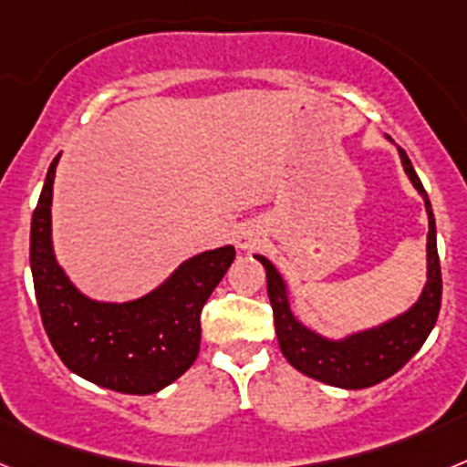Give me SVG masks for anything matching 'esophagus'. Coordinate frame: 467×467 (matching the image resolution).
I'll use <instances>...</instances> for the list:
<instances>
[{
  "label": "esophagus",
  "mask_w": 467,
  "mask_h": 467,
  "mask_svg": "<svg viewBox=\"0 0 467 467\" xmlns=\"http://www.w3.org/2000/svg\"><path fill=\"white\" fill-rule=\"evenodd\" d=\"M236 243H238V247H253L254 243H257V236H254V231H241V234H238V238H236Z\"/></svg>",
  "instance_id": "obj_1"
}]
</instances>
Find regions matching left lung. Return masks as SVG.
I'll return each mask as SVG.
<instances>
[{"instance_id":"1","label":"left lung","mask_w":467,"mask_h":467,"mask_svg":"<svg viewBox=\"0 0 467 467\" xmlns=\"http://www.w3.org/2000/svg\"><path fill=\"white\" fill-rule=\"evenodd\" d=\"M400 159H402L404 172L410 175L411 184L419 189L426 201L428 226H431L428 231V283L410 311L381 327L353 334L348 339H325L320 334L304 327L292 316L283 278L269 259L257 254V259L266 269V290H269L271 306H274V325L280 350L295 369L316 381L337 388H350V390L377 386L400 372L416 356V350L423 346L437 323L440 306H442V271H440V257H437L435 217H432L426 189L420 184L407 151L400 150Z\"/></svg>"}]
</instances>
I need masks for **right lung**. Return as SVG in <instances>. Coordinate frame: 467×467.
Masks as SVG:
<instances>
[{
    "label": "right lung",
    "instance_id": "obj_1",
    "mask_svg": "<svg viewBox=\"0 0 467 467\" xmlns=\"http://www.w3.org/2000/svg\"><path fill=\"white\" fill-rule=\"evenodd\" d=\"M56 156L32 214L30 266L41 323L67 369L128 395H150L182 377L201 348V311L236 250H208L142 299L102 304L81 295L57 266L51 245Z\"/></svg>",
    "mask_w": 467,
    "mask_h": 467
}]
</instances>
